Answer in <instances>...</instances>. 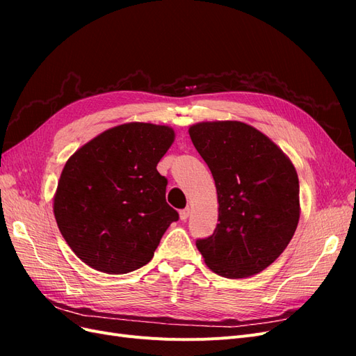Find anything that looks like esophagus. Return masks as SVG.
I'll list each match as a JSON object with an SVG mask.
<instances>
[{"label":"esophagus","instance_id":"obj_1","mask_svg":"<svg viewBox=\"0 0 356 356\" xmlns=\"http://www.w3.org/2000/svg\"><path fill=\"white\" fill-rule=\"evenodd\" d=\"M188 215H190V208L187 207V208H184V209H181L179 211V218L182 220V221H187V218H188Z\"/></svg>","mask_w":356,"mask_h":356}]
</instances>
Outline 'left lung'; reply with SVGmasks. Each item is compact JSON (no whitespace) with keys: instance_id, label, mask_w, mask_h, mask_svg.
I'll use <instances>...</instances> for the list:
<instances>
[{"instance_id":"obj_1","label":"left lung","mask_w":356,"mask_h":356,"mask_svg":"<svg viewBox=\"0 0 356 356\" xmlns=\"http://www.w3.org/2000/svg\"><path fill=\"white\" fill-rule=\"evenodd\" d=\"M190 138L212 172L218 221L196 246L212 272L224 277L260 273L284 252L300 218L296 168L255 127L241 122H203Z\"/></svg>"}]
</instances>
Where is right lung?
I'll return each mask as SVG.
<instances>
[{
    "instance_id": "add662e5",
    "label": "right lung",
    "mask_w": 356,
    "mask_h": 356,
    "mask_svg": "<svg viewBox=\"0 0 356 356\" xmlns=\"http://www.w3.org/2000/svg\"><path fill=\"white\" fill-rule=\"evenodd\" d=\"M168 126L126 123L77 149L63 168L53 203L71 250L95 270L134 272L152 260L178 212L156 166L174 143Z\"/></svg>"
}]
</instances>
